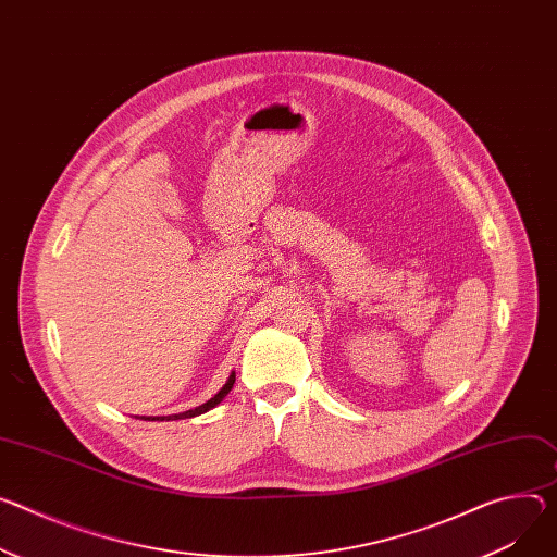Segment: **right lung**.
I'll list each match as a JSON object with an SVG mask.
<instances>
[{
  "mask_svg": "<svg viewBox=\"0 0 557 557\" xmlns=\"http://www.w3.org/2000/svg\"><path fill=\"white\" fill-rule=\"evenodd\" d=\"M233 384H235V371L228 375V380H226V384L209 399V401H205V404H199V407H195V409H188V411H184V413H175V416H156V418H146V416H141V420H148V422H173V420H188V418H197V416H201V413H207V411H211V409H215L218 404L228 395V391L233 388Z\"/></svg>",
  "mask_w": 557,
  "mask_h": 557,
  "instance_id": "right-lung-1",
  "label": "right lung"
}]
</instances>
